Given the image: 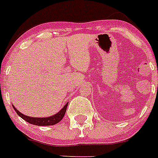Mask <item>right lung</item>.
Listing matches in <instances>:
<instances>
[{
    "label": "right lung",
    "mask_w": 158,
    "mask_h": 158,
    "mask_svg": "<svg viewBox=\"0 0 158 158\" xmlns=\"http://www.w3.org/2000/svg\"><path fill=\"white\" fill-rule=\"evenodd\" d=\"M68 103H67L64 106V108H62L59 113H57L55 115H53L51 117H28V116H26V115L21 113L19 111H18L17 109L15 108V106H13V108L15 110V112L17 113V114L19 115L20 117H22L23 119L25 120L26 122H28V123H31V124L35 125V126H52V125L57 124L58 122H59L62 119H63V117H64V114L66 113Z\"/></svg>",
    "instance_id": "right-lung-1"
}]
</instances>
